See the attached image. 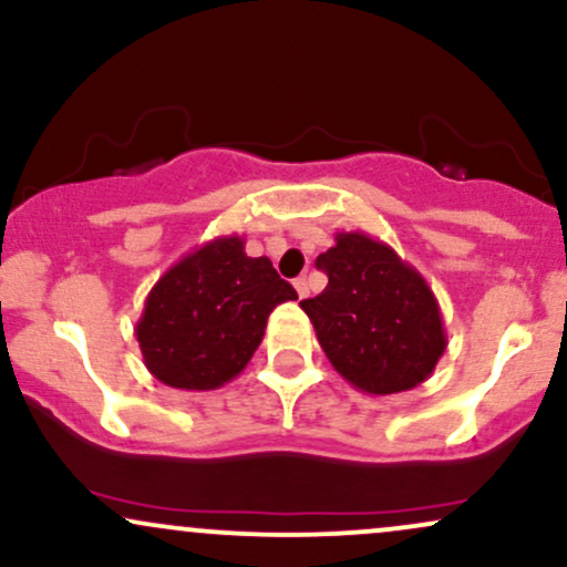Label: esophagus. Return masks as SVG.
<instances>
[{"label": "esophagus", "instance_id": "1", "mask_svg": "<svg viewBox=\"0 0 567 567\" xmlns=\"http://www.w3.org/2000/svg\"><path fill=\"white\" fill-rule=\"evenodd\" d=\"M292 288H296L298 298H306V296H309V279H306V277L292 279Z\"/></svg>", "mask_w": 567, "mask_h": 567}]
</instances>
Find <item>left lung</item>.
Masks as SVG:
<instances>
[{"instance_id": "obj_1", "label": "left lung", "mask_w": 567, "mask_h": 567, "mask_svg": "<svg viewBox=\"0 0 567 567\" xmlns=\"http://www.w3.org/2000/svg\"><path fill=\"white\" fill-rule=\"evenodd\" d=\"M328 288L301 309L341 379L365 394L424 383L445 354L437 298L421 271L365 231H338L317 258Z\"/></svg>"}]
</instances>
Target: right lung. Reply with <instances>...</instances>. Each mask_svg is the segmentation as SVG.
Segmentation results:
<instances>
[{"label":"right lung","mask_w":567,"mask_h":567,"mask_svg":"<svg viewBox=\"0 0 567 567\" xmlns=\"http://www.w3.org/2000/svg\"><path fill=\"white\" fill-rule=\"evenodd\" d=\"M266 256L250 258L229 234L194 247L157 279L135 338L154 379L186 392H210L243 373L261 347L275 306L296 301Z\"/></svg>","instance_id":"obj_1"}]
</instances>
